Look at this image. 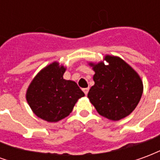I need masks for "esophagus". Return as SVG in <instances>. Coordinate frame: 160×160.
Wrapping results in <instances>:
<instances>
[{
    "instance_id": "obj_1",
    "label": "esophagus",
    "mask_w": 160,
    "mask_h": 160,
    "mask_svg": "<svg viewBox=\"0 0 160 160\" xmlns=\"http://www.w3.org/2000/svg\"><path fill=\"white\" fill-rule=\"evenodd\" d=\"M83 92H84V93L86 94V95H87L88 92H89V88H88V87H87V88H83Z\"/></svg>"
}]
</instances>
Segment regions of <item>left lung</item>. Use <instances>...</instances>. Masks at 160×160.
I'll return each instance as SVG.
<instances>
[{
    "mask_svg": "<svg viewBox=\"0 0 160 160\" xmlns=\"http://www.w3.org/2000/svg\"><path fill=\"white\" fill-rule=\"evenodd\" d=\"M108 65L98 63L93 67L95 84L87 97L98 114L113 121L126 118L140 102L143 85L138 73L124 61L106 56Z\"/></svg>",
    "mask_w": 160,
    "mask_h": 160,
    "instance_id": "8db88e82",
    "label": "left lung"
}]
</instances>
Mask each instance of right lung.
<instances>
[{
  "mask_svg": "<svg viewBox=\"0 0 160 160\" xmlns=\"http://www.w3.org/2000/svg\"><path fill=\"white\" fill-rule=\"evenodd\" d=\"M65 68L53 62L38 73L26 92L30 107L38 118L58 122L72 112L80 98L85 96L74 81L63 79Z\"/></svg>",
  "mask_w": 160,
  "mask_h": 160,
  "instance_id": "1",
  "label": "right lung"
}]
</instances>
